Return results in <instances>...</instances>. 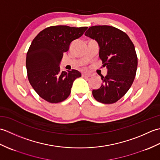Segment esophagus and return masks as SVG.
<instances>
[{"mask_svg":"<svg viewBox=\"0 0 160 160\" xmlns=\"http://www.w3.org/2000/svg\"><path fill=\"white\" fill-rule=\"evenodd\" d=\"M82 77H87V78H89L92 76V75L90 74V73H84L82 74Z\"/></svg>","mask_w":160,"mask_h":160,"instance_id":"esophagus-1","label":"esophagus"}]
</instances>
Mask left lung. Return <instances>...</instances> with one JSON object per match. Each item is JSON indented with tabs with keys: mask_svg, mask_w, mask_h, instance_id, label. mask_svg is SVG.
<instances>
[{
	"mask_svg": "<svg viewBox=\"0 0 160 160\" xmlns=\"http://www.w3.org/2000/svg\"><path fill=\"white\" fill-rule=\"evenodd\" d=\"M99 46V57L107 76L102 84L93 89V98L99 102L113 104L123 97L131 87L136 74L138 58L135 47L127 33L108 25L91 27L84 33Z\"/></svg>",
	"mask_w": 160,
	"mask_h": 160,
	"instance_id": "obj_1",
	"label": "left lung"
}]
</instances>
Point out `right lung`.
<instances>
[{"mask_svg": "<svg viewBox=\"0 0 160 160\" xmlns=\"http://www.w3.org/2000/svg\"><path fill=\"white\" fill-rule=\"evenodd\" d=\"M87 28L52 26L33 40L27 53V71L30 84L42 99L58 103L69 97L73 81L81 77V73L75 69L60 71V64L71 43L82 36Z\"/></svg>", "mask_w": 160, "mask_h": 160, "instance_id": "right-lung-1", "label": "right lung"}]
</instances>
